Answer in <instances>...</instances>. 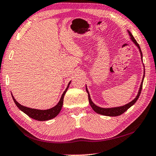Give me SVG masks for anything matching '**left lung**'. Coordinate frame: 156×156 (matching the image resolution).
Returning a JSON list of instances; mask_svg holds the SVG:
<instances>
[{
	"mask_svg": "<svg viewBox=\"0 0 156 156\" xmlns=\"http://www.w3.org/2000/svg\"><path fill=\"white\" fill-rule=\"evenodd\" d=\"M128 34H129V35L130 37V39H131V40L133 41V43H134L136 46H137V48H139V51L140 52V54H141V59H142V51H141L140 49V47L139 46V44H137V41L135 40V39L134 38V37L133 36V34H131L130 31H128ZM145 73V72H144ZM144 75L143 76V78H142V83H141V85H140V90L139 91H138V94L136 97L133 99L132 101H130V103H127V104H126L123 106H120V107H115V108H101V107H98V106L96 105L94 103L92 102V101H91V98H90V94H89V91L87 89V86H86V91H87V92L88 94V99H89V102H90V104L91 105V107L92 109L94 110V112H96V113L99 114V115H104V116H109V117H117V116L119 115H122L123 113H124L126 111L128 108H130V107L133 105H134L136 101H137L138 98H139V96L141 94V91H142V85H143V80H144Z\"/></svg>",
	"mask_w": 156,
	"mask_h": 156,
	"instance_id": "left-lung-1",
	"label": "left lung"
}]
</instances>
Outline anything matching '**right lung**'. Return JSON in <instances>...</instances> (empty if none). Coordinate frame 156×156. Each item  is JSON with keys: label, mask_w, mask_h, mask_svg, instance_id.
Segmentation results:
<instances>
[{"label": "right lung", "mask_w": 156, "mask_h": 156, "mask_svg": "<svg viewBox=\"0 0 156 156\" xmlns=\"http://www.w3.org/2000/svg\"><path fill=\"white\" fill-rule=\"evenodd\" d=\"M71 82V81H70V82L69 83L67 87L66 88V90L63 92L62 95L60 98V100L58 102V104H57L55 106H54L53 108H50V109H48V110H37V109H33V108L25 107V106L19 104V103L15 100V98H14V96L12 94V96L14 101V103H15V104L17 107H18V108H19V109H20L22 112H23L25 114H26L28 117L37 121L50 120L51 119H53L54 117H55L56 116L60 113V110L62 109V105H63L64 96H65L66 91L68 90Z\"/></svg>", "instance_id": "1"}]
</instances>
